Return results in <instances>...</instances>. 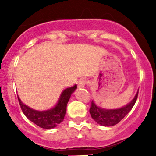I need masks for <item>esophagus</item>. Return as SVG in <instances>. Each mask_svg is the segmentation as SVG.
<instances>
[{
  "label": "esophagus",
  "mask_w": 156,
  "mask_h": 156,
  "mask_svg": "<svg viewBox=\"0 0 156 156\" xmlns=\"http://www.w3.org/2000/svg\"><path fill=\"white\" fill-rule=\"evenodd\" d=\"M87 84V81H85V80H80V81H78V87L79 88H83L85 86V84Z\"/></svg>",
  "instance_id": "34e87169"
}]
</instances>
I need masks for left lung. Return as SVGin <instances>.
<instances>
[{
	"label": "left lung",
	"instance_id": "obj_1",
	"mask_svg": "<svg viewBox=\"0 0 156 156\" xmlns=\"http://www.w3.org/2000/svg\"><path fill=\"white\" fill-rule=\"evenodd\" d=\"M137 96L138 92L136 93L133 100L129 104L118 109H103V108L97 107L94 101H92L90 108V113L91 115V117L96 122L103 126L109 127L117 125L132 109L136 103Z\"/></svg>",
	"mask_w": 156,
	"mask_h": 156
}]
</instances>
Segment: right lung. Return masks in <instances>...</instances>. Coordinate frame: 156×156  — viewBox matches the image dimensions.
Segmentation results:
<instances>
[{
    "instance_id": "1",
    "label": "right lung",
    "mask_w": 156,
    "mask_h": 156,
    "mask_svg": "<svg viewBox=\"0 0 156 156\" xmlns=\"http://www.w3.org/2000/svg\"><path fill=\"white\" fill-rule=\"evenodd\" d=\"M77 85H74L73 87L64 90L57 104L51 109L46 110V111H37L32 109L23 104V103H22L20 99L18 97L19 103L23 112L31 122L41 128L52 129L57 126L63 121L66 112L67 103L70 98L71 94L75 91Z\"/></svg>"
}]
</instances>
